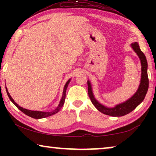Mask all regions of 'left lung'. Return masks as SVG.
<instances>
[{
    "label": "left lung",
    "instance_id": "1",
    "mask_svg": "<svg viewBox=\"0 0 156 156\" xmlns=\"http://www.w3.org/2000/svg\"><path fill=\"white\" fill-rule=\"evenodd\" d=\"M132 48L138 55L140 59L141 63V80H140V84L139 85L137 91L131 98H130L126 101L123 102L122 104H118L114 108L106 107L101 104H99L94 97L92 90H91V84L89 81L87 82L88 84V94L90 98L91 101L92 102L94 106L100 112L103 113L106 115L112 116H122L126 115L131 112L132 111L135 109L141 102L144 101L145 97H146L147 91L148 89V76L147 73V68H148V64L146 56L144 52L140 50L138 42H133L131 44Z\"/></svg>",
    "mask_w": 156,
    "mask_h": 156
}]
</instances>
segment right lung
Masks as SVG:
<instances>
[{
    "instance_id": "1",
    "label": "right lung",
    "mask_w": 156,
    "mask_h": 156,
    "mask_svg": "<svg viewBox=\"0 0 156 156\" xmlns=\"http://www.w3.org/2000/svg\"><path fill=\"white\" fill-rule=\"evenodd\" d=\"M70 82V80H69L66 83L65 85V87H64V91H63V94H62V98L60 102H59V104L58 105V106L55 108L54 111H52V112H37V111H30V110H27V109H25V108H23L22 107H20V106H19L18 104H17L16 102L14 101V100L12 99V97H10V94L8 93V91L7 90V88H6V92H7V94L8 96V97H9V99H10V101H11L12 103H13L16 106H17V108H19L21 112L24 113L25 114H26L27 116H30L33 119H42V118H45V117H48V116H52V115H54L56 114L59 112V110L61 109V108L62 107V106L64 105V104H65V97H66V90H67V88L68 87V84H69V83Z\"/></svg>"
}]
</instances>
